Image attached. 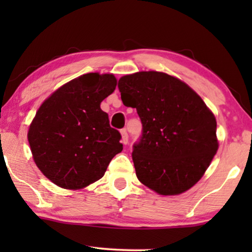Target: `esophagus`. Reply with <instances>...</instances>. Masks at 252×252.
Wrapping results in <instances>:
<instances>
[{
    "mask_svg": "<svg viewBox=\"0 0 252 252\" xmlns=\"http://www.w3.org/2000/svg\"><path fill=\"white\" fill-rule=\"evenodd\" d=\"M120 133H122V142L124 144L128 143V133H127V129L123 128L122 130H120Z\"/></svg>",
    "mask_w": 252,
    "mask_h": 252,
    "instance_id": "obj_1",
    "label": "esophagus"
}]
</instances>
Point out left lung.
Returning <instances> with one entry per match:
<instances>
[{
	"label": "left lung",
	"mask_w": 252,
	"mask_h": 252,
	"mask_svg": "<svg viewBox=\"0 0 252 252\" xmlns=\"http://www.w3.org/2000/svg\"><path fill=\"white\" fill-rule=\"evenodd\" d=\"M118 88L142 123L132 153L137 179L160 195L188 190L218 150L213 113L188 85L163 72L124 75Z\"/></svg>",
	"instance_id": "8db88e82"
}]
</instances>
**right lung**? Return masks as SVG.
Returning a JSON list of instances; mask_svg holds the SVG:
<instances>
[{
	"instance_id": "obj_1",
	"label": "right lung",
	"mask_w": 252,
	"mask_h": 252,
	"mask_svg": "<svg viewBox=\"0 0 252 252\" xmlns=\"http://www.w3.org/2000/svg\"><path fill=\"white\" fill-rule=\"evenodd\" d=\"M116 86L113 74H84L58 88L37 110L27 137L36 166L55 185L87 187L123 150L122 135L101 109Z\"/></svg>"
}]
</instances>
